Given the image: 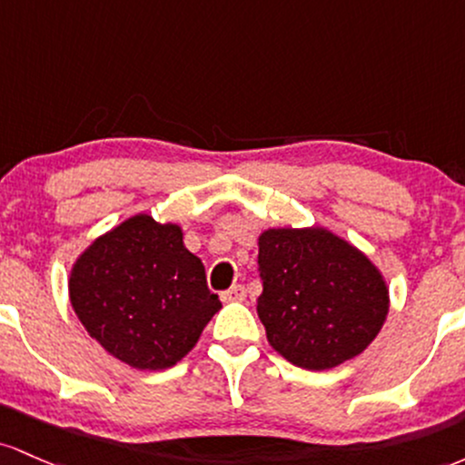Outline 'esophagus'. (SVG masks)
Masks as SVG:
<instances>
[{
	"mask_svg": "<svg viewBox=\"0 0 465 465\" xmlns=\"http://www.w3.org/2000/svg\"><path fill=\"white\" fill-rule=\"evenodd\" d=\"M222 301L223 302H242V301H246V288H243V285H232L231 290L223 292Z\"/></svg>",
	"mask_w": 465,
	"mask_h": 465,
	"instance_id": "obj_1",
	"label": "esophagus"
}]
</instances>
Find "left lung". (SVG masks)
<instances>
[{
	"label": "left lung",
	"instance_id": "1",
	"mask_svg": "<svg viewBox=\"0 0 465 465\" xmlns=\"http://www.w3.org/2000/svg\"><path fill=\"white\" fill-rule=\"evenodd\" d=\"M257 312L276 353L310 371L360 356L389 314L378 265L322 226L268 228L257 239Z\"/></svg>",
	"mask_w": 465,
	"mask_h": 465
}]
</instances>
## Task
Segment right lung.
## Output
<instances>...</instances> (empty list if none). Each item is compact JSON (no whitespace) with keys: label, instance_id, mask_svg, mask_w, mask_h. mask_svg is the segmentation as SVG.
<instances>
[{"label":"right lung","instance_id":"obj_1","mask_svg":"<svg viewBox=\"0 0 465 465\" xmlns=\"http://www.w3.org/2000/svg\"><path fill=\"white\" fill-rule=\"evenodd\" d=\"M67 290L94 341L140 371L180 362L222 310L180 223L147 213L94 239L72 265Z\"/></svg>","mask_w":465,"mask_h":465}]
</instances>
